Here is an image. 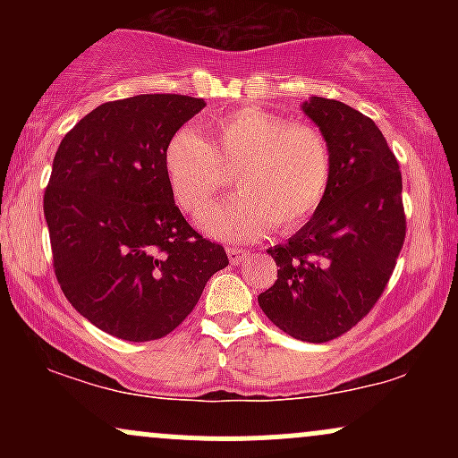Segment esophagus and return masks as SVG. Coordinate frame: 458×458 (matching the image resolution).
Returning <instances> with one entry per match:
<instances>
[{"instance_id":"esophagus-1","label":"esophagus","mask_w":458,"mask_h":458,"mask_svg":"<svg viewBox=\"0 0 458 458\" xmlns=\"http://www.w3.org/2000/svg\"><path fill=\"white\" fill-rule=\"evenodd\" d=\"M225 254H228L230 265H243V262L250 259V251L241 250V247H228V250H225Z\"/></svg>"}]
</instances>
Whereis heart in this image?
I'll return each instance as SVG.
<instances>
[{
  "mask_svg": "<svg viewBox=\"0 0 458 458\" xmlns=\"http://www.w3.org/2000/svg\"><path fill=\"white\" fill-rule=\"evenodd\" d=\"M213 144L193 131L167 141L163 170L178 207L202 213L234 174L239 196L208 208L199 224L222 239H254L271 224L295 228L323 202L331 178L327 140L310 124L245 107L208 120Z\"/></svg>",
  "mask_w": 458,
  "mask_h": 458,
  "instance_id": "obj_1",
  "label": "heart"
}]
</instances>
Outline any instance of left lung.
Listing matches in <instances>:
<instances>
[{"mask_svg":"<svg viewBox=\"0 0 458 458\" xmlns=\"http://www.w3.org/2000/svg\"><path fill=\"white\" fill-rule=\"evenodd\" d=\"M301 109L327 140L329 187L310 222L269 247L280 269L259 303L293 338L327 343L360 323L390 280L407 228L403 176L368 115L323 97Z\"/></svg>","mask_w":458,"mask_h":458,"instance_id":"1","label":"left lung"}]
</instances>
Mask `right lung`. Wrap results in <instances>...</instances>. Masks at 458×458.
<instances>
[{
    "label": "right lung",
    "mask_w": 458,
    "mask_h": 458,
    "mask_svg": "<svg viewBox=\"0 0 458 458\" xmlns=\"http://www.w3.org/2000/svg\"><path fill=\"white\" fill-rule=\"evenodd\" d=\"M204 105L182 94L103 103L55 152L45 219L57 282L81 317L115 338L167 335L228 267L224 247L178 211L163 170L167 141Z\"/></svg>",
    "instance_id": "right-lung-1"
}]
</instances>
